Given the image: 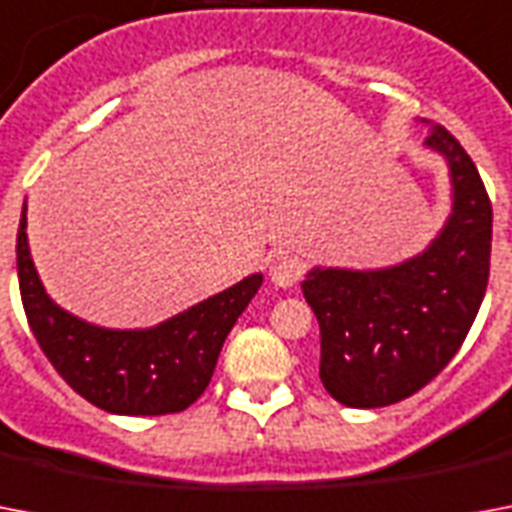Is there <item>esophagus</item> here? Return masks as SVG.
Masks as SVG:
<instances>
[{
    "label": "esophagus",
    "instance_id": "esophagus-1",
    "mask_svg": "<svg viewBox=\"0 0 512 512\" xmlns=\"http://www.w3.org/2000/svg\"><path fill=\"white\" fill-rule=\"evenodd\" d=\"M305 265L295 255H279L271 263V281L276 287H295L297 281L303 279Z\"/></svg>",
    "mask_w": 512,
    "mask_h": 512
}]
</instances>
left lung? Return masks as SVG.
Masks as SVG:
<instances>
[{
    "instance_id": "left-lung-1",
    "label": "left lung",
    "mask_w": 512,
    "mask_h": 512,
    "mask_svg": "<svg viewBox=\"0 0 512 512\" xmlns=\"http://www.w3.org/2000/svg\"><path fill=\"white\" fill-rule=\"evenodd\" d=\"M446 156L454 207L422 255L385 271L308 273L303 295L321 327L319 377L335 401L377 409L414 396L454 358L484 300L492 257V201L452 132L425 140Z\"/></svg>"
}]
</instances>
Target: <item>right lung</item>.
I'll use <instances>...</instances> for the list:
<instances>
[{"label": "right lung", "instance_id": "1", "mask_svg": "<svg viewBox=\"0 0 512 512\" xmlns=\"http://www.w3.org/2000/svg\"><path fill=\"white\" fill-rule=\"evenodd\" d=\"M15 252L20 300L39 348L79 396L111 414L188 409L207 390L225 337L263 284L260 273L247 276L154 329H100L47 297L28 252L26 207Z\"/></svg>", "mask_w": 512, "mask_h": 512}]
</instances>
